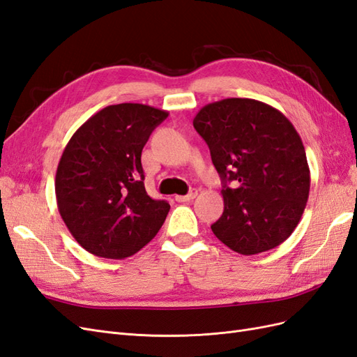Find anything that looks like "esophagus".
Wrapping results in <instances>:
<instances>
[{"label": "esophagus", "mask_w": 357, "mask_h": 357, "mask_svg": "<svg viewBox=\"0 0 357 357\" xmlns=\"http://www.w3.org/2000/svg\"><path fill=\"white\" fill-rule=\"evenodd\" d=\"M198 195V190L197 189H192L188 195H176V201L177 202H188V201H192L195 199Z\"/></svg>", "instance_id": "1"}]
</instances>
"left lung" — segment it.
<instances>
[{"instance_id": "8db88e82", "label": "left lung", "mask_w": 357, "mask_h": 357, "mask_svg": "<svg viewBox=\"0 0 357 357\" xmlns=\"http://www.w3.org/2000/svg\"><path fill=\"white\" fill-rule=\"evenodd\" d=\"M223 181V214L213 234L240 255L286 241L310 193V168L295 126L274 107L250 98L204 105L193 119Z\"/></svg>"}]
</instances>
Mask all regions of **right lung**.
I'll use <instances>...</instances> for the list:
<instances>
[{
	"instance_id": "right-lung-1",
	"label": "right lung",
	"mask_w": 357,
	"mask_h": 357,
	"mask_svg": "<svg viewBox=\"0 0 357 357\" xmlns=\"http://www.w3.org/2000/svg\"><path fill=\"white\" fill-rule=\"evenodd\" d=\"M168 112L109 105L73 134L59 159L55 193L68 231L86 252L125 259L152 241L169 211L144 188L142 152Z\"/></svg>"
}]
</instances>
